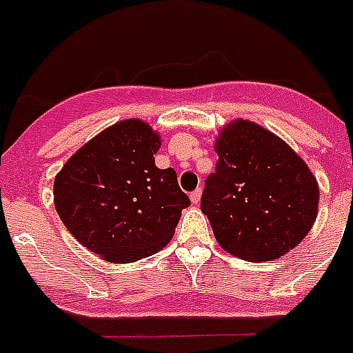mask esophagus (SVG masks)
I'll use <instances>...</instances> for the list:
<instances>
[{
	"mask_svg": "<svg viewBox=\"0 0 353 353\" xmlns=\"http://www.w3.org/2000/svg\"><path fill=\"white\" fill-rule=\"evenodd\" d=\"M190 199H192V203H194V205H197V203L201 201V188H196V190L192 192Z\"/></svg>",
	"mask_w": 353,
	"mask_h": 353,
	"instance_id": "1",
	"label": "esophagus"
}]
</instances>
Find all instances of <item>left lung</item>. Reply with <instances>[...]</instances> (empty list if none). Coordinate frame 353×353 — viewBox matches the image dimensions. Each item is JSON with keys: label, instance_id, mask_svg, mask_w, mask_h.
<instances>
[{"label": "left lung", "instance_id": "8db88e82", "mask_svg": "<svg viewBox=\"0 0 353 353\" xmlns=\"http://www.w3.org/2000/svg\"><path fill=\"white\" fill-rule=\"evenodd\" d=\"M216 172L201 210L217 243L245 261H272L296 248L317 217L319 186L281 137L256 123H228L216 139Z\"/></svg>", "mask_w": 353, "mask_h": 353}]
</instances>
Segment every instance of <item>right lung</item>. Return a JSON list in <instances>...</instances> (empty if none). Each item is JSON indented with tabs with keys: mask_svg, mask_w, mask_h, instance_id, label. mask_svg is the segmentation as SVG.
Here are the masks:
<instances>
[{
	"mask_svg": "<svg viewBox=\"0 0 353 353\" xmlns=\"http://www.w3.org/2000/svg\"><path fill=\"white\" fill-rule=\"evenodd\" d=\"M161 137L141 119H125L83 145L54 181L63 225L110 263H134L170 241L190 199L174 168L156 167Z\"/></svg>",
	"mask_w": 353,
	"mask_h": 353,
	"instance_id": "obj_1",
	"label": "right lung"
}]
</instances>
